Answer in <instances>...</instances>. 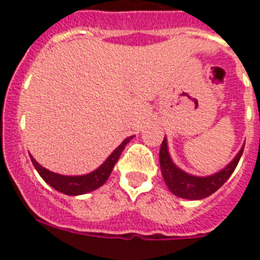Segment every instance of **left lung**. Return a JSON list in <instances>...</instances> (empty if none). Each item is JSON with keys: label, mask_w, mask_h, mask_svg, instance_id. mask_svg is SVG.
I'll return each mask as SVG.
<instances>
[{"label": "left lung", "mask_w": 260, "mask_h": 260, "mask_svg": "<svg viewBox=\"0 0 260 260\" xmlns=\"http://www.w3.org/2000/svg\"><path fill=\"white\" fill-rule=\"evenodd\" d=\"M242 152L243 147L228 167L224 168L219 173L208 177L190 176V174L181 171L180 168H177L172 161L169 152H168L165 138L161 143V147H160V156L158 157H160V168H161L162 177H164V181L169 190L180 198L198 201V199L210 197L211 194H213L216 190H219L226 182V180L232 176V173L237 167Z\"/></svg>", "instance_id": "8db88e82"}]
</instances>
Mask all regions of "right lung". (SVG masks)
Here are the masks:
<instances>
[{"label":"right lung","mask_w":260,"mask_h":260,"mask_svg":"<svg viewBox=\"0 0 260 260\" xmlns=\"http://www.w3.org/2000/svg\"><path fill=\"white\" fill-rule=\"evenodd\" d=\"M132 138L133 137L126 138L125 141L119 144L116 150L112 152V155L105 160V162L102 167H99L96 171L92 172V173L84 174V176H62V174L53 173V172L48 171V169L41 167L31 155L29 156H31L32 164L36 168V171L39 172L41 178H43L48 185L52 186L53 189H56L57 191L63 192V194L66 195H80L86 194V192L89 191H93V190L99 189L100 186H103L107 182L110 173L113 171L114 164L117 162V160H118L119 156H121V152H122L123 148H125L126 144L130 142Z\"/></svg>","instance_id":"1"}]
</instances>
